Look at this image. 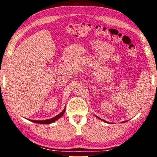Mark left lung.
Wrapping results in <instances>:
<instances>
[{
  "label": "left lung",
  "instance_id": "8db88e82",
  "mask_svg": "<svg viewBox=\"0 0 157 157\" xmlns=\"http://www.w3.org/2000/svg\"><path fill=\"white\" fill-rule=\"evenodd\" d=\"M96 117H97V118H99V119H100V120H101V121H104V122H105V123H108V122H107V121H105V120H103V119H101V118H99V117H98V116H96ZM124 122H126V121H123V123H124Z\"/></svg>",
  "mask_w": 157,
  "mask_h": 157
}]
</instances>
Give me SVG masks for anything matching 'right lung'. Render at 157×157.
<instances>
[{
    "instance_id": "right-lung-1",
    "label": "right lung",
    "mask_w": 157,
    "mask_h": 157,
    "mask_svg": "<svg viewBox=\"0 0 157 157\" xmlns=\"http://www.w3.org/2000/svg\"><path fill=\"white\" fill-rule=\"evenodd\" d=\"M65 109H66V108L63 109V110L60 113H59L56 116L53 117V118H50V119H47V120H44V121H34V120H29V121H30L31 122H33V123H39V124H50V123H54L55 121H56L57 120H58L59 118H60L61 117H62L63 115V113H64V112H65Z\"/></svg>"
}]
</instances>
